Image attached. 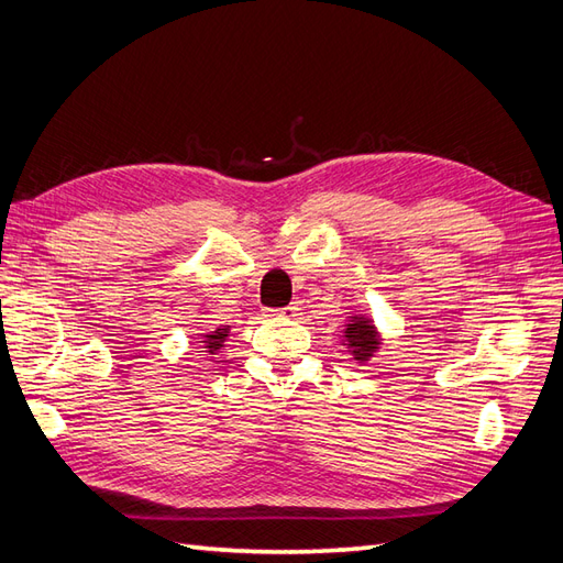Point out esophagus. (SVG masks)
Here are the masks:
<instances>
[{"instance_id":"esophagus-1","label":"esophagus","mask_w":563,"mask_h":563,"mask_svg":"<svg viewBox=\"0 0 563 563\" xmlns=\"http://www.w3.org/2000/svg\"><path fill=\"white\" fill-rule=\"evenodd\" d=\"M265 312H267V317L294 319V317H298V305H286V308H269V310H265Z\"/></svg>"}]
</instances>
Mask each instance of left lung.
Listing matches in <instances>:
<instances>
[{"label":"left lung","mask_w":563,"mask_h":563,"mask_svg":"<svg viewBox=\"0 0 563 563\" xmlns=\"http://www.w3.org/2000/svg\"><path fill=\"white\" fill-rule=\"evenodd\" d=\"M345 340L352 347L354 360H360V362L368 360V356L376 352V347H378L376 329H373L371 319H364V317H354L352 323H347Z\"/></svg>","instance_id":"obj_1"}]
</instances>
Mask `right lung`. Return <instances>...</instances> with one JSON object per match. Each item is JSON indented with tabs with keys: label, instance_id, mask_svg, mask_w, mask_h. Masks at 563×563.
Returning <instances> with one entry per match:
<instances>
[{
	"label": "right lung",
	"instance_id": "add662e5",
	"mask_svg": "<svg viewBox=\"0 0 563 563\" xmlns=\"http://www.w3.org/2000/svg\"><path fill=\"white\" fill-rule=\"evenodd\" d=\"M228 333H230V329H216L211 335L203 338L201 343H207V350H209V354H216L220 347H223V343H225Z\"/></svg>",
	"mask_w": 563,
	"mask_h": 563
}]
</instances>
